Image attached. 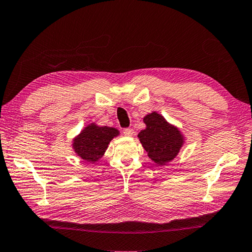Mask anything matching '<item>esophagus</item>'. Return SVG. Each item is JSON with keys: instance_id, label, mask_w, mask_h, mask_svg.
<instances>
[{"instance_id": "esophagus-1", "label": "esophagus", "mask_w": 252, "mask_h": 252, "mask_svg": "<svg viewBox=\"0 0 252 252\" xmlns=\"http://www.w3.org/2000/svg\"><path fill=\"white\" fill-rule=\"evenodd\" d=\"M124 135L125 136H128V137H130V136H132L135 134V131H134V129H132V128H125L124 129Z\"/></svg>"}]
</instances>
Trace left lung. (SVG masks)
Masks as SVG:
<instances>
[{"instance_id":"1","label":"left lung","mask_w":252,"mask_h":252,"mask_svg":"<svg viewBox=\"0 0 252 252\" xmlns=\"http://www.w3.org/2000/svg\"><path fill=\"white\" fill-rule=\"evenodd\" d=\"M144 122L147 127L138 137L149 158L160 165L174 159L183 145V136L178 128L156 112L145 116Z\"/></svg>"}]
</instances>
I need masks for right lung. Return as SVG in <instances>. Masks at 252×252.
Instances as JSON below:
<instances>
[{
	"label": "right lung",
	"mask_w": 252,
	"mask_h": 252,
	"mask_svg": "<svg viewBox=\"0 0 252 252\" xmlns=\"http://www.w3.org/2000/svg\"><path fill=\"white\" fill-rule=\"evenodd\" d=\"M118 135L113 127H98L94 124L85 127L73 141V149L88 162H95L107 149L110 141Z\"/></svg>",
	"instance_id": "1"
}]
</instances>
